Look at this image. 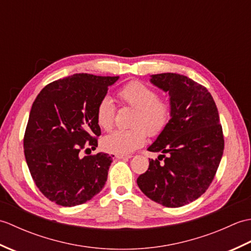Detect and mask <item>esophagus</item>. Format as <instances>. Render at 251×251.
Listing matches in <instances>:
<instances>
[{"mask_svg":"<svg viewBox=\"0 0 251 251\" xmlns=\"http://www.w3.org/2000/svg\"><path fill=\"white\" fill-rule=\"evenodd\" d=\"M116 158H130L131 155H125V154H115Z\"/></svg>","mask_w":251,"mask_h":251,"instance_id":"esophagus-1","label":"esophagus"}]
</instances>
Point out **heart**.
<instances>
[{"label":"heart","instance_id":"heart-1","mask_svg":"<svg viewBox=\"0 0 251 251\" xmlns=\"http://www.w3.org/2000/svg\"><path fill=\"white\" fill-rule=\"evenodd\" d=\"M122 105L135 109L130 126L127 130H115L102 139V148L106 152L128 154L141 148L148 135L157 137L167 128L172 120L173 108L170 101L159 97L155 89L141 81H131L117 92ZM115 108L109 97L99 100L96 106V122L104 131L114 125Z\"/></svg>","mask_w":251,"mask_h":251}]
</instances>
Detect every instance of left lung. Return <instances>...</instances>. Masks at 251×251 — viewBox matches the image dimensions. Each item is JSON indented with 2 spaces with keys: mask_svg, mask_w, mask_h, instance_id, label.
Segmentation results:
<instances>
[{
  "mask_svg": "<svg viewBox=\"0 0 251 251\" xmlns=\"http://www.w3.org/2000/svg\"><path fill=\"white\" fill-rule=\"evenodd\" d=\"M151 82L169 93L173 114L167 128L148 149L162 154L150 159L137 183L157 204L181 207L205 193L219 167L225 150L219 113L210 93L193 79L161 73L152 75Z\"/></svg>",
  "mask_w": 251,
  "mask_h": 251,
  "instance_id": "1",
  "label": "left lung"
}]
</instances>
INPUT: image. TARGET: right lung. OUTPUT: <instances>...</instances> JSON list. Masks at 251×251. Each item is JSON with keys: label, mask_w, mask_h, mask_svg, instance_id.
<instances>
[{"label": "right lung", "mask_w": 251, "mask_h": 251, "mask_svg": "<svg viewBox=\"0 0 251 251\" xmlns=\"http://www.w3.org/2000/svg\"><path fill=\"white\" fill-rule=\"evenodd\" d=\"M117 79L73 74L47 84L32 104L24 137L25 161L35 185L57 205L83 204L103 189L113 156L90 154L101 135L96 106Z\"/></svg>", "instance_id": "right-lung-1"}]
</instances>
